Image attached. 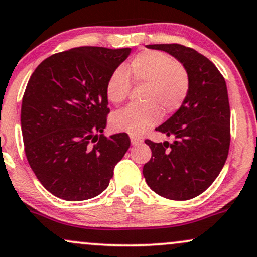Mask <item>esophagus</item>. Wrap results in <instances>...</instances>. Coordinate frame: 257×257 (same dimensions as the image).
<instances>
[{"mask_svg":"<svg viewBox=\"0 0 257 257\" xmlns=\"http://www.w3.org/2000/svg\"><path fill=\"white\" fill-rule=\"evenodd\" d=\"M130 140H131V144L132 146H138V144H141L143 140L140 137H136V136H130Z\"/></svg>","mask_w":257,"mask_h":257,"instance_id":"esophagus-1","label":"esophagus"}]
</instances>
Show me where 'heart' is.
Here are the masks:
<instances>
[{
	"mask_svg": "<svg viewBox=\"0 0 257 257\" xmlns=\"http://www.w3.org/2000/svg\"><path fill=\"white\" fill-rule=\"evenodd\" d=\"M127 74L117 68L105 83V96L113 104L127 98L131 79L136 85H144L142 105H130L113 114L111 127L115 131L140 136L173 114L185 102L190 90V75L182 62L174 61L158 50H144L130 60Z\"/></svg>",
	"mask_w": 257,
	"mask_h": 257,
	"instance_id": "heart-1",
	"label": "heart"
}]
</instances>
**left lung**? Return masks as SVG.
Instances as JSON below:
<instances>
[{
	"label": "left lung",
	"instance_id": "obj_1",
	"mask_svg": "<svg viewBox=\"0 0 257 257\" xmlns=\"http://www.w3.org/2000/svg\"><path fill=\"white\" fill-rule=\"evenodd\" d=\"M185 66L190 90L182 107L156 131L173 143L146 140L152 159L143 176L149 188L173 201L191 200L212 185L224 167L231 141V111L226 81L208 57L185 45L150 44Z\"/></svg>",
	"mask_w": 257,
	"mask_h": 257
}]
</instances>
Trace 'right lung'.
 I'll return each mask as SVG.
<instances>
[{
    "label": "right lung",
    "instance_id": "right-lung-1",
    "mask_svg": "<svg viewBox=\"0 0 257 257\" xmlns=\"http://www.w3.org/2000/svg\"><path fill=\"white\" fill-rule=\"evenodd\" d=\"M130 48L79 47L54 54L35 69L23 96L21 132L29 165L48 191L66 201L96 197L131 144L105 137V83Z\"/></svg>",
    "mask_w": 257,
    "mask_h": 257
}]
</instances>
